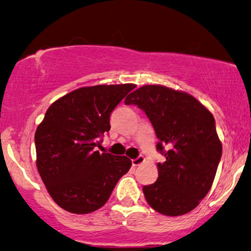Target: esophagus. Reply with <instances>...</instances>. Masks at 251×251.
Listing matches in <instances>:
<instances>
[{
	"mask_svg": "<svg viewBox=\"0 0 251 251\" xmlns=\"http://www.w3.org/2000/svg\"><path fill=\"white\" fill-rule=\"evenodd\" d=\"M143 162H145V157H143L142 155H140V156H137L136 159H134L133 161H131V165H133V167H136V166H139Z\"/></svg>",
	"mask_w": 251,
	"mask_h": 251,
	"instance_id": "esophagus-1",
	"label": "esophagus"
}]
</instances>
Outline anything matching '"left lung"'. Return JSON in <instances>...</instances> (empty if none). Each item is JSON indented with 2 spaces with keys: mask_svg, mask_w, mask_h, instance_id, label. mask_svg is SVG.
I'll use <instances>...</instances> for the list:
<instances>
[{
  "mask_svg": "<svg viewBox=\"0 0 251 251\" xmlns=\"http://www.w3.org/2000/svg\"><path fill=\"white\" fill-rule=\"evenodd\" d=\"M125 103L146 112L165 155L157 163L159 178L143 186L151 209L165 216H181L198 206L210 191L222 157V143L212 114L193 96L162 85H145Z\"/></svg>",
  "mask_w": 251,
  "mask_h": 251,
  "instance_id": "obj_1",
  "label": "left lung"
}]
</instances>
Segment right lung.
Returning <instances> with one entry per match:
<instances>
[{"label": "right lung", "mask_w": 251, "mask_h": 251, "mask_svg": "<svg viewBox=\"0 0 251 251\" xmlns=\"http://www.w3.org/2000/svg\"><path fill=\"white\" fill-rule=\"evenodd\" d=\"M134 84L73 90L50 104L35 131L36 167L50 196L77 215L100 209L130 159L100 153V137L110 130V114Z\"/></svg>", "instance_id": "1"}]
</instances>
